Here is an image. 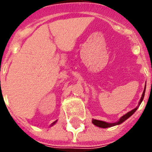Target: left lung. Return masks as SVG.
Masks as SVG:
<instances>
[{
  "label": "left lung",
  "mask_w": 152,
  "mask_h": 152,
  "mask_svg": "<svg viewBox=\"0 0 152 152\" xmlns=\"http://www.w3.org/2000/svg\"><path fill=\"white\" fill-rule=\"evenodd\" d=\"M145 87H144V90H143V92H142L141 98H140V102H139L138 106H137L136 108H134V110H131V111L129 112V113H127L126 114L122 116V117L119 119L118 121L115 122V123H107V122L102 121H99V120H96V119H93L92 122H93V124H94V125L97 126H99V127H101V128H108V127L114 126H115V125H119V124H122L124 121H125L127 118H129L130 116L132 115V114H134V112L137 110V109L138 108L139 106L140 105V104H141L142 100H143L144 96H145Z\"/></svg>",
  "instance_id": "1"
}]
</instances>
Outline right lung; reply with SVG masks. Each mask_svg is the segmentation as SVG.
I'll use <instances>...</instances> for the list:
<instances>
[{
    "instance_id": "right-lung-1",
    "label": "right lung",
    "mask_w": 152,
    "mask_h": 152,
    "mask_svg": "<svg viewBox=\"0 0 152 152\" xmlns=\"http://www.w3.org/2000/svg\"><path fill=\"white\" fill-rule=\"evenodd\" d=\"M56 121H54V122H53V123H52L51 125H50V126H53V125H54V124L56 123Z\"/></svg>"
}]
</instances>
